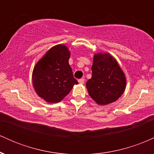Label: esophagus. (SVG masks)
Instances as JSON below:
<instances>
[{
    "mask_svg": "<svg viewBox=\"0 0 154 154\" xmlns=\"http://www.w3.org/2000/svg\"><path fill=\"white\" fill-rule=\"evenodd\" d=\"M78 82H79V84H84V82H85V79H83V78L79 79V80H78Z\"/></svg>",
    "mask_w": 154,
    "mask_h": 154,
    "instance_id": "obj_1",
    "label": "esophagus"
}]
</instances>
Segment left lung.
Instances as JSON below:
<instances>
[{
  "label": "left lung",
  "instance_id": "obj_1",
  "mask_svg": "<svg viewBox=\"0 0 154 154\" xmlns=\"http://www.w3.org/2000/svg\"><path fill=\"white\" fill-rule=\"evenodd\" d=\"M92 77L86 82L90 96L99 105L119 99L126 88V77L117 61L109 54H95Z\"/></svg>",
  "mask_w": 154,
  "mask_h": 154
}]
</instances>
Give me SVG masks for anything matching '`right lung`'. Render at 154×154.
<instances>
[{
    "label": "right lung",
    "mask_w": 154,
    "mask_h": 154,
    "mask_svg": "<svg viewBox=\"0 0 154 154\" xmlns=\"http://www.w3.org/2000/svg\"><path fill=\"white\" fill-rule=\"evenodd\" d=\"M70 52L64 45H57L38 61L32 72V84L40 98L48 103H58L69 94L75 85L69 64Z\"/></svg>",
    "instance_id": "1"
}]
</instances>
